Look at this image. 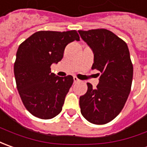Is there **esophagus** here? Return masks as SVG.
<instances>
[{
	"mask_svg": "<svg viewBox=\"0 0 147 147\" xmlns=\"http://www.w3.org/2000/svg\"><path fill=\"white\" fill-rule=\"evenodd\" d=\"M73 80H74V83H77V82H80V80L78 78H76V77H73Z\"/></svg>",
	"mask_w": 147,
	"mask_h": 147,
	"instance_id": "1",
	"label": "esophagus"
}]
</instances>
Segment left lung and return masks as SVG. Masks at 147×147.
Segmentation results:
<instances>
[{
    "instance_id": "obj_1",
    "label": "left lung",
    "mask_w": 147,
    "mask_h": 147,
    "mask_svg": "<svg viewBox=\"0 0 147 147\" xmlns=\"http://www.w3.org/2000/svg\"><path fill=\"white\" fill-rule=\"evenodd\" d=\"M78 32L93 51L92 69L101 72L97 87L87 83L86 94L80 97V112L92 124H107L119 114L130 93L134 67L129 48L107 29Z\"/></svg>"
}]
</instances>
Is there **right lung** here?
I'll return each mask as SVG.
<instances>
[{
	"mask_svg": "<svg viewBox=\"0 0 147 147\" xmlns=\"http://www.w3.org/2000/svg\"><path fill=\"white\" fill-rule=\"evenodd\" d=\"M79 41L76 31H40L19 45L13 72L18 94L28 111L40 119H52L63 109L73 77H59L50 66L63 57L69 43Z\"/></svg>",
	"mask_w": 147,
	"mask_h": 147,
	"instance_id": "obj_1",
	"label": "right lung"
}]
</instances>
